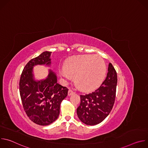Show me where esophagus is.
<instances>
[{
	"mask_svg": "<svg viewBox=\"0 0 148 148\" xmlns=\"http://www.w3.org/2000/svg\"><path fill=\"white\" fill-rule=\"evenodd\" d=\"M74 93H75V92H74L73 90H72L71 89H69V92H68V95H71V94H74Z\"/></svg>",
	"mask_w": 148,
	"mask_h": 148,
	"instance_id": "esophagus-1",
	"label": "esophagus"
}]
</instances>
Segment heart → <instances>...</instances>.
<instances>
[{"label": "heart", "instance_id": "heart-1", "mask_svg": "<svg viewBox=\"0 0 148 148\" xmlns=\"http://www.w3.org/2000/svg\"><path fill=\"white\" fill-rule=\"evenodd\" d=\"M66 69L62 70L61 75L70 79L75 76V81L79 88L84 91H90L102 81L106 66L99 56L91 54L75 56L67 63Z\"/></svg>", "mask_w": 148, "mask_h": 148}]
</instances>
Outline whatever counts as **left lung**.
Masks as SVG:
<instances>
[{"label":"left lung","mask_w":148,"mask_h":148,"mask_svg":"<svg viewBox=\"0 0 148 148\" xmlns=\"http://www.w3.org/2000/svg\"><path fill=\"white\" fill-rule=\"evenodd\" d=\"M106 78L95 91L80 95L81 102L77 109L79 119L84 123L94 125L101 122L112 109L116 97L117 73L111 63Z\"/></svg>","instance_id":"obj_1"}]
</instances>
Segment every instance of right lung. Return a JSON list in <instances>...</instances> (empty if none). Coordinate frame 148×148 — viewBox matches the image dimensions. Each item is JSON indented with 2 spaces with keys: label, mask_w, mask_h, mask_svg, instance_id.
<instances>
[{
  "label": "right lung",
  "mask_w": 148,
  "mask_h": 148,
  "mask_svg": "<svg viewBox=\"0 0 148 148\" xmlns=\"http://www.w3.org/2000/svg\"><path fill=\"white\" fill-rule=\"evenodd\" d=\"M51 52L45 51L30 60L25 66L19 81V91L24 110L30 119L39 125H48L60 114V103L68 94L69 89L57 82L56 74L50 70L45 80L35 81L33 67L50 65Z\"/></svg>",
  "instance_id": "obj_1"
}]
</instances>
